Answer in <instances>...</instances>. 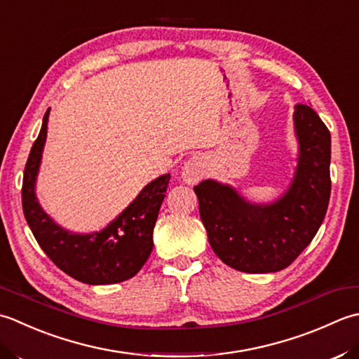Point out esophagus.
Here are the masks:
<instances>
[{"label":"esophagus","instance_id":"1","mask_svg":"<svg viewBox=\"0 0 359 359\" xmlns=\"http://www.w3.org/2000/svg\"><path fill=\"white\" fill-rule=\"evenodd\" d=\"M203 175L204 167L200 159L190 158L189 161H186L184 167H182V178H184L186 182H189V184H195V182H198L203 178Z\"/></svg>","mask_w":359,"mask_h":359}]
</instances>
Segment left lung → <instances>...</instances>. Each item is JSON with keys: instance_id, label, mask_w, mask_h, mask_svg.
<instances>
[{"instance_id": "8db88e82", "label": "left lung", "mask_w": 359, "mask_h": 359, "mask_svg": "<svg viewBox=\"0 0 359 359\" xmlns=\"http://www.w3.org/2000/svg\"><path fill=\"white\" fill-rule=\"evenodd\" d=\"M299 141L296 175L282 198L254 204L236 189L214 180L194 190L212 250L243 273H276L297 259L324 222L330 200L332 137L309 105L294 107Z\"/></svg>"}]
</instances>
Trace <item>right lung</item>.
<instances>
[{"mask_svg": "<svg viewBox=\"0 0 359 359\" xmlns=\"http://www.w3.org/2000/svg\"><path fill=\"white\" fill-rule=\"evenodd\" d=\"M48 118L49 109L29 153L23 175L21 203L29 228L48 257L72 279L88 285L127 280L144 266L153 250V228L169 187L170 175H163L145 186L133 203L100 232L72 233L63 229L40 208L35 196Z\"/></svg>", "mask_w": 359, "mask_h": 359, "instance_id": "add662e5", "label": "right lung"}]
</instances>
